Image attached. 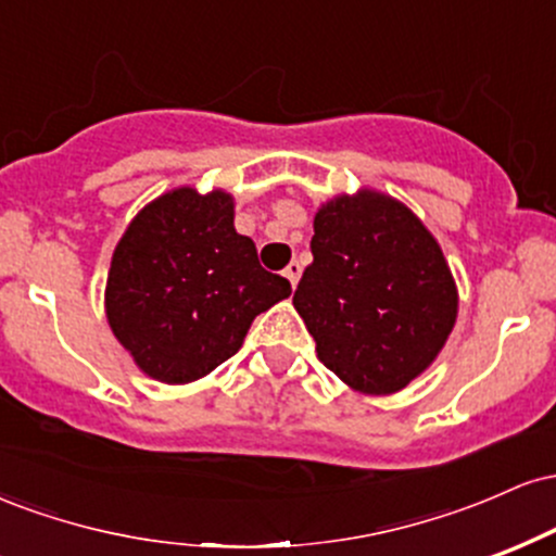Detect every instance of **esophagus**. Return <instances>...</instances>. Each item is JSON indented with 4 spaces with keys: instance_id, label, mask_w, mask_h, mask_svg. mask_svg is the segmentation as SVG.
Wrapping results in <instances>:
<instances>
[{
    "instance_id": "34e87169",
    "label": "esophagus",
    "mask_w": 556,
    "mask_h": 556,
    "mask_svg": "<svg viewBox=\"0 0 556 556\" xmlns=\"http://www.w3.org/2000/svg\"><path fill=\"white\" fill-rule=\"evenodd\" d=\"M300 274H303V266H300L298 261H290V264H287V269H285V277L290 279V285H292V287H298V282H300Z\"/></svg>"
}]
</instances>
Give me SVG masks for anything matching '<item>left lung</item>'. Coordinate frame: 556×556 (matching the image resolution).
<instances>
[{"mask_svg":"<svg viewBox=\"0 0 556 556\" xmlns=\"http://www.w3.org/2000/svg\"><path fill=\"white\" fill-rule=\"evenodd\" d=\"M311 253L292 305L344 384L394 394L437 361L457 321V285L405 203L371 188L334 195L314 216Z\"/></svg>","mask_w":556,"mask_h":556,"instance_id":"8db88e82","label":"left lung"}]
</instances>
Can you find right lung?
<instances>
[{
  "label": "right lung",
  "instance_id": "right-lung-1",
  "mask_svg": "<svg viewBox=\"0 0 556 556\" xmlns=\"http://www.w3.org/2000/svg\"><path fill=\"white\" fill-rule=\"evenodd\" d=\"M292 292L235 229L227 190H167L136 214L112 253V334L162 384H190L242 348L253 318Z\"/></svg>",
  "mask_w": 556,
  "mask_h": 556
}]
</instances>
